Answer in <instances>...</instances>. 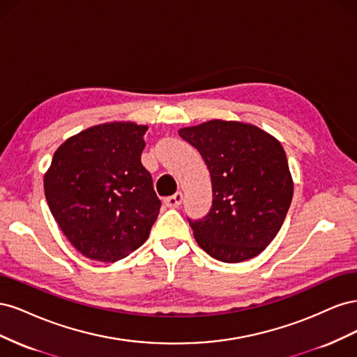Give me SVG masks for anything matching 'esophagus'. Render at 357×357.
<instances>
[{
	"label": "esophagus",
	"mask_w": 357,
	"mask_h": 357,
	"mask_svg": "<svg viewBox=\"0 0 357 357\" xmlns=\"http://www.w3.org/2000/svg\"><path fill=\"white\" fill-rule=\"evenodd\" d=\"M181 201H183V193L177 192V193H174V195L165 198V205H167V207H171V208H177L178 205L181 204Z\"/></svg>",
	"instance_id": "esophagus-1"
}]
</instances>
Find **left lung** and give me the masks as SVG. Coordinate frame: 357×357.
<instances>
[{"instance_id":"1","label":"left lung","mask_w":357,"mask_h":357,"mask_svg":"<svg viewBox=\"0 0 357 357\" xmlns=\"http://www.w3.org/2000/svg\"><path fill=\"white\" fill-rule=\"evenodd\" d=\"M198 149L211 176L213 205L190 223L205 253L226 264L262 253L286 219L294 180L283 146L252 123L204 122L178 129Z\"/></svg>"}]
</instances>
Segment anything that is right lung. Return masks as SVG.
I'll list each match as a JSON object with an SVG mask.
<instances>
[{
  "instance_id": "right-lung-1",
  "label": "right lung",
  "mask_w": 357,
  "mask_h": 357,
  "mask_svg": "<svg viewBox=\"0 0 357 357\" xmlns=\"http://www.w3.org/2000/svg\"><path fill=\"white\" fill-rule=\"evenodd\" d=\"M146 125L107 122L70 137L45 174L53 218L75 250L116 262L137 250L158 219L160 201L142 164Z\"/></svg>"
}]
</instances>
